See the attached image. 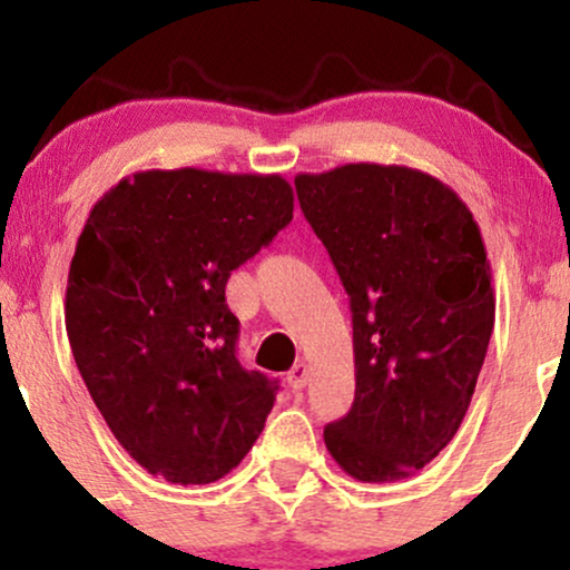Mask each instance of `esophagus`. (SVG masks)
Instances as JSON below:
<instances>
[{
	"instance_id": "34e87169",
	"label": "esophagus",
	"mask_w": 570,
	"mask_h": 570,
	"mask_svg": "<svg viewBox=\"0 0 570 570\" xmlns=\"http://www.w3.org/2000/svg\"><path fill=\"white\" fill-rule=\"evenodd\" d=\"M307 375H311V367H307L305 362H297L289 370V377H286V381H289V385H292L294 391H299L307 383Z\"/></svg>"
}]
</instances>
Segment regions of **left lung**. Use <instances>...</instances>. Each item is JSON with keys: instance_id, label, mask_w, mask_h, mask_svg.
<instances>
[{"instance_id": "obj_1", "label": "left lung", "mask_w": 570, "mask_h": 570, "mask_svg": "<svg viewBox=\"0 0 570 570\" xmlns=\"http://www.w3.org/2000/svg\"><path fill=\"white\" fill-rule=\"evenodd\" d=\"M294 187L353 313L356 396L326 450L358 482L407 480L455 436L485 362L495 294L480 225L407 166L345 163Z\"/></svg>"}]
</instances>
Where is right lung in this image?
<instances>
[{"label":"right lung","instance_id":"right-lung-1","mask_svg":"<svg viewBox=\"0 0 570 570\" xmlns=\"http://www.w3.org/2000/svg\"><path fill=\"white\" fill-rule=\"evenodd\" d=\"M281 174L149 168L90 208L67 281V335L98 412L174 485L230 474L263 434L276 383L235 358V267L292 222Z\"/></svg>","mask_w":570,"mask_h":570}]
</instances>
